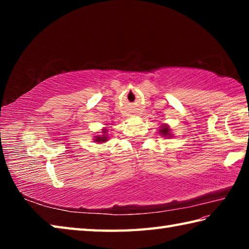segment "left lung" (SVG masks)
Here are the masks:
<instances>
[{
  "label": "left lung",
  "mask_w": 249,
  "mask_h": 249,
  "mask_svg": "<svg viewBox=\"0 0 249 249\" xmlns=\"http://www.w3.org/2000/svg\"><path fill=\"white\" fill-rule=\"evenodd\" d=\"M160 133H161L163 136H169V128L167 127V126H162L161 129H160Z\"/></svg>",
  "instance_id": "left-lung-1"
}]
</instances>
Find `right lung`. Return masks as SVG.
I'll list each match as a JSON object with an SVG mask.
<instances>
[{
	"mask_svg": "<svg viewBox=\"0 0 249 249\" xmlns=\"http://www.w3.org/2000/svg\"><path fill=\"white\" fill-rule=\"evenodd\" d=\"M102 133L104 135H101V136H96L95 137V142H107V129H103Z\"/></svg>",
	"mask_w": 249,
	"mask_h": 249,
	"instance_id": "add662e5",
	"label": "right lung"
}]
</instances>
